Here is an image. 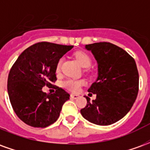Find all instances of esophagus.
<instances>
[{"instance_id":"34e87169","label":"esophagus","mask_w":150,"mask_h":150,"mask_svg":"<svg viewBox=\"0 0 150 150\" xmlns=\"http://www.w3.org/2000/svg\"><path fill=\"white\" fill-rule=\"evenodd\" d=\"M71 97L72 99H77V98H79V96L76 94H71Z\"/></svg>"}]
</instances>
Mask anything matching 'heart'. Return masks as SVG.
Listing matches in <instances>:
<instances>
[{
  "label": "heart",
  "mask_w": 150,
  "mask_h": 150,
  "mask_svg": "<svg viewBox=\"0 0 150 150\" xmlns=\"http://www.w3.org/2000/svg\"><path fill=\"white\" fill-rule=\"evenodd\" d=\"M75 59L78 61L79 65L83 68L89 67L91 64V59L88 54L83 52H78L75 54ZM62 59H60L56 64V72H60L62 67ZM84 83V81L82 79H67L62 82V86L72 92H77L80 89L81 86Z\"/></svg>",
  "instance_id": "obj_1"
}]
</instances>
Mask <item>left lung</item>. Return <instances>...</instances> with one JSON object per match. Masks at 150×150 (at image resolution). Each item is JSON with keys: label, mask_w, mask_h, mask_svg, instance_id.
I'll list each match as a JSON object with an SVG mask.
<instances>
[{"label": "left lung", "mask_w": 150, "mask_h": 150, "mask_svg": "<svg viewBox=\"0 0 150 150\" xmlns=\"http://www.w3.org/2000/svg\"><path fill=\"white\" fill-rule=\"evenodd\" d=\"M98 64V77L88 92L96 99L80 110L89 122L109 125L122 119L132 108L139 88V75L135 60L122 48L110 42L85 46ZM89 93V94H91ZM92 95V94H91Z\"/></svg>", "instance_id": "left-lung-1"}]
</instances>
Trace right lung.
<instances>
[{
  "mask_svg": "<svg viewBox=\"0 0 150 150\" xmlns=\"http://www.w3.org/2000/svg\"><path fill=\"white\" fill-rule=\"evenodd\" d=\"M73 48L50 42H38L25 49L12 67L8 77V94L15 113L26 125L45 128L59 117L62 107L70 99L62 88L54 94L43 92L44 86L52 87L56 64Z\"/></svg>",
  "mask_w": 150,
  "mask_h": 150,
  "instance_id": "obj_1",
  "label": "right lung"
}]
</instances>
